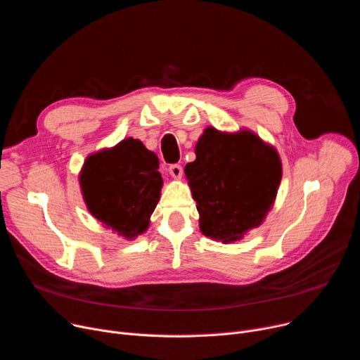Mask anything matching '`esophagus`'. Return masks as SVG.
<instances>
[{
    "label": "esophagus",
    "instance_id": "obj_1",
    "mask_svg": "<svg viewBox=\"0 0 360 360\" xmlns=\"http://www.w3.org/2000/svg\"><path fill=\"white\" fill-rule=\"evenodd\" d=\"M169 174H171V176L174 178V179H181L182 178V174H184V169H182V167L181 165H171L169 167Z\"/></svg>",
    "mask_w": 360,
    "mask_h": 360
}]
</instances>
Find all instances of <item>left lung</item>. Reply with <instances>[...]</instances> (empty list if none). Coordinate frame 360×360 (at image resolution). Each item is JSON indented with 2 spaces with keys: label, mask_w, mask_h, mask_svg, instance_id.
Listing matches in <instances>:
<instances>
[{
  "label": "left lung",
  "mask_w": 360,
  "mask_h": 360,
  "mask_svg": "<svg viewBox=\"0 0 360 360\" xmlns=\"http://www.w3.org/2000/svg\"><path fill=\"white\" fill-rule=\"evenodd\" d=\"M196 160L185 175L196 200L200 232L222 243L240 240L264 224L282 179V162L271 143L249 129H203Z\"/></svg>",
  "instance_id": "obj_1"
}]
</instances>
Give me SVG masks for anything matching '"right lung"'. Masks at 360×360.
I'll use <instances>...</instances> for the list:
<instances>
[{
	"mask_svg": "<svg viewBox=\"0 0 360 360\" xmlns=\"http://www.w3.org/2000/svg\"><path fill=\"white\" fill-rule=\"evenodd\" d=\"M158 168L155 153L134 138L91 153L79 172L89 214L128 240L146 232L164 185Z\"/></svg>",
	"mask_w": 360,
	"mask_h": 360,
	"instance_id": "1",
	"label": "right lung"
}]
</instances>
